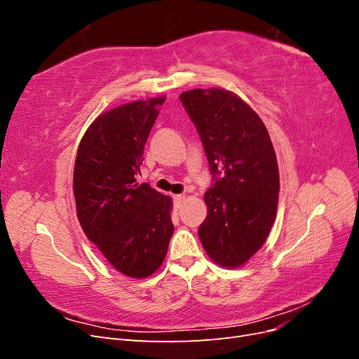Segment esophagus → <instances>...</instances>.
<instances>
[{
	"mask_svg": "<svg viewBox=\"0 0 359 359\" xmlns=\"http://www.w3.org/2000/svg\"><path fill=\"white\" fill-rule=\"evenodd\" d=\"M184 199H186V196H184V194H177V196H173V202H175L177 208H180L181 203L184 202Z\"/></svg>",
	"mask_w": 359,
	"mask_h": 359,
	"instance_id": "esophagus-1",
	"label": "esophagus"
}]
</instances>
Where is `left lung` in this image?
Returning <instances> with one entry per match:
<instances>
[{
	"instance_id": "obj_1",
	"label": "left lung",
	"mask_w": 359,
	"mask_h": 359,
	"mask_svg": "<svg viewBox=\"0 0 359 359\" xmlns=\"http://www.w3.org/2000/svg\"><path fill=\"white\" fill-rule=\"evenodd\" d=\"M202 139L214 184L199 238L217 265H244L264 245L278 205V165L262 119L236 94L223 88L180 95Z\"/></svg>"
}]
</instances>
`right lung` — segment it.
<instances>
[{
  "label": "right lung",
  "instance_id": "1",
  "mask_svg": "<svg viewBox=\"0 0 359 359\" xmlns=\"http://www.w3.org/2000/svg\"><path fill=\"white\" fill-rule=\"evenodd\" d=\"M166 97L121 104L97 116L76 154L73 193L82 231L119 273L149 277L173 233L172 199L136 173Z\"/></svg>",
  "mask_w": 359,
  "mask_h": 359
}]
</instances>
